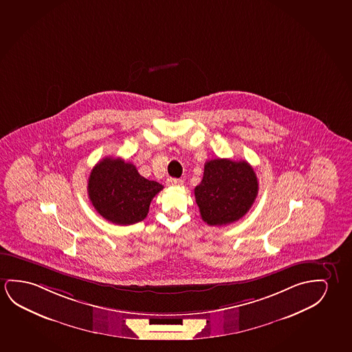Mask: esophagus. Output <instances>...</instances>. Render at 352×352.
Returning a JSON list of instances; mask_svg holds the SVG:
<instances>
[{
  "label": "esophagus",
  "instance_id": "esophagus-1",
  "mask_svg": "<svg viewBox=\"0 0 352 352\" xmlns=\"http://www.w3.org/2000/svg\"><path fill=\"white\" fill-rule=\"evenodd\" d=\"M182 184H184V181H182V179H173V177H170V179H166V186H168V187L182 186Z\"/></svg>",
  "mask_w": 352,
  "mask_h": 352
}]
</instances>
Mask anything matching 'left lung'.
<instances>
[{"instance_id": "left-lung-1", "label": "left lung", "mask_w": 352, "mask_h": 352, "mask_svg": "<svg viewBox=\"0 0 352 352\" xmlns=\"http://www.w3.org/2000/svg\"><path fill=\"white\" fill-rule=\"evenodd\" d=\"M258 192L256 173L250 164L230 159L205 163L203 179L195 188L201 219L210 226L233 223L252 208Z\"/></svg>"}]
</instances>
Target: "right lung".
<instances>
[{
	"label": "right lung",
	"instance_id": "add662e5",
	"mask_svg": "<svg viewBox=\"0 0 352 352\" xmlns=\"http://www.w3.org/2000/svg\"><path fill=\"white\" fill-rule=\"evenodd\" d=\"M163 189L144 179L131 163L121 157H104L89 173V200L96 211L116 225H133L144 220L153 198Z\"/></svg>",
	"mask_w": 352,
	"mask_h": 352
}]
</instances>
